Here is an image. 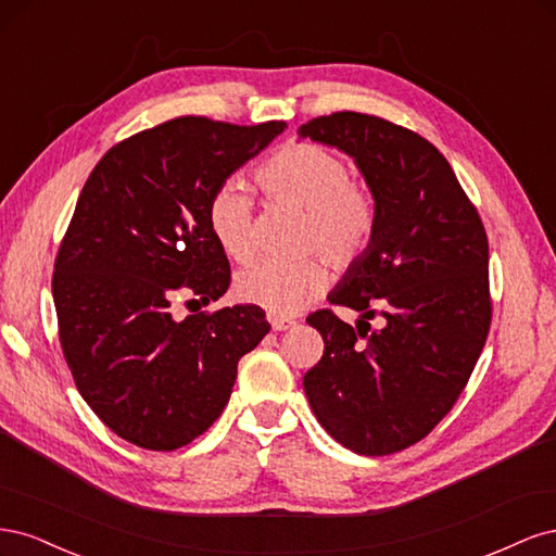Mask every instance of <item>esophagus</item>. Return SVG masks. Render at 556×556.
I'll list each match as a JSON object with an SVG mask.
<instances>
[{
    "label": "esophagus",
    "instance_id": "34e87169",
    "mask_svg": "<svg viewBox=\"0 0 556 556\" xmlns=\"http://www.w3.org/2000/svg\"><path fill=\"white\" fill-rule=\"evenodd\" d=\"M268 323H271V329H274V331H285V329H290V327L296 325L294 319L280 317V315H271V313H268Z\"/></svg>",
    "mask_w": 556,
    "mask_h": 556
}]
</instances>
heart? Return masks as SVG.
<instances>
[{
    "label": "heart",
    "mask_w": 556,
    "mask_h": 556,
    "mask_svg": "<svg viewBox=\"0 0 556 556\" xmlns=\"http://www.w3.org/2000/svg\"><path fill=\"white\" fill-rule=\"evenodd\" d=\"M348 162L331 150L292 141L278 148L257 169L260 188L280 204L304 211L299 245L323 252L339 268L355 264L378 229V201L368 185L350 178ZM208 229L233 262L252 257V197L241 182H223L208 201ZM329 271L323 257L296 262L260 260L237 276L233 292L245 304L271 315H294L327 290Z\"/></svg>",
    "instance_id": "b5f03b06"
}]
</instances>
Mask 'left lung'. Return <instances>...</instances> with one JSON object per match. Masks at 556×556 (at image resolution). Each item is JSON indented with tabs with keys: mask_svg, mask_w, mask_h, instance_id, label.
Segmentation results:
<instances>
[{
	"mask_svg": "<svg viewBox=\"0 0 556 556\" xmlns=\"http://www.w3.org/2000/svg\"><path fill=\"white\" fill-rule=\"evenodd\" d=\"M299 137L348 153L378 201V229L306 323L325 341L304 376L317 422L343 447L382 457L422 441L459 399L492 325L490 243L439 148L384 117L319 115ZM381 317L380 330L368 318Z\"/></svg>",
	"mask_w": 556,
	"mask_h": 556,
	"instance_id": "8db88e82",
	"label": "left lung"
}]
</instances>
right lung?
<instances>
[{
  "label": "right lung",
  "mask_w": 556,
  "mask_h": 556,
  "mask_svg": "<svg viewBox=\"0 0 556 556\" xmlns=\"http://www.w3.org/2000/svg\"><path fill=\"white\" fill-rule=\"evenodd\" d=\"M288 127L182 115L115 143L83 185L53 274L60 345L80 396L121 439L169 452L204 433L239 359L271 329L260 306L176 319L231 280L208 229L213 192Z\"/></svg>",
  "instance_id": "add662e5"
}]
</instances>
